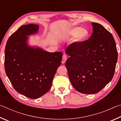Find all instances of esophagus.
<instances>
[{
    "label": "esophagus",
    "mask_w": 121,
    "mask_h": 121,
    "mask_svg": "<svg viewBox=\"0 0 121 121\" xmlns=\"http://www.w3.org/2000/svg\"><path fill=\"white\" fill-rule=\"evenodd\" d=\"M67 59H68V57L65 54H63V56H62V63H65V61H67Z\"/></svg>",
    "instance_id": "34e87169"
}]
</instances>
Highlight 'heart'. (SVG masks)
<instances>
[{
  "instance_id": "1",
  "label": "heart",
  "mask_w": 121,
  "mask_h": 121,
  "mask_svg": "<svg viewBox=\"0 0 121 121\" xmlns=\"http://www.w3.org/2000/svg\"><path fill=\"white\" fill-rule=\"evenodd\" d=\"M69 35L75 36L74 39L76 42H81L85 40L89 36V32L85 28L74 27L68 31Z\"/></svg>"
}]
</instances>
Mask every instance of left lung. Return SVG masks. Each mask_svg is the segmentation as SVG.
Listing matches in <instances>:
<instances>
[{"mask_svg":"<svg viewBox=\"0 0 121 121\" xmlns=\"http://www.w3.org/2000/svg\"><path fill=\"white\" fill-rule=\"evenodd\" d=\"M93 32L89 39L75 42L65 50L70 57L65 63L73 87L84 94L99 92L114 76L117 51L110 32L92 22Z\"/></svg>","mask_w":121,"mask_h":121,"instance_id":"left-lung-1","label":"left lung"}]
</instances>
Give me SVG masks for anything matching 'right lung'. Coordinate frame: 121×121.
Returning a JSON list of instances; mask_svg holds the SVG:
<instances>
[{
    "mask_svg": "<svg viewBox=\"0 0 121 121\" xmlns=\"http://www.w3.org/2000/svg\"><path fill=\"white\" fill-rule=\"evenodd\" d=\"M39 26L29 24L18 29L7 40L5 51L6 73L16 91L37 99L50 90L62 53H50L28 46L27 36L37 32Z\"/></svg>",
    "mask_w": 121,
    "mask_h": 121,
    "instance_id": "obj_1",
    "label": "right lung"
}]
</instances>
